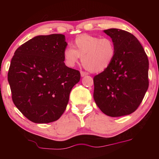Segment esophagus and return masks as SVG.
I'll list each match as a JSON object with an SVG mask.
<instances>
[{"instance_id":"1","label":"esophagus","mask_w":159,"mask_h":159,"mask_svg":"<svg viewBox=\"0 0 159 159\" xmlns=\"http://www.w3.org/2000/svg\"><path fill=\"white\" fill-rule=\"evenodd\" d=\"M87 75H88V73H87V72L80 71V76H81V77H83V76H87Z\"/></svg>"}]
</instances>
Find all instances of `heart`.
Returning <instances> with one entry per match:
<instances>
[{"label":"heart","instance_id":"heart-1","mask_svg":"<svg viewBox=\"0 0 159 159\" xmlns=\"http://www.w3.org/2000/svg\"><path fill=\"white\" fill-rule=\"evenodd\" d=\"M63 55L68 66H74L80 57L86 69L98 73L105 70L114 61L116 47L114 41L109 37L99 38L83 34L75 39L72 48L64 50Z\"/></svg>","mask_w":159,"mask_h":159}]
</instances>
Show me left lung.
<instances>
[{"mask_svg": "<svg viewBox=\"0 0 159 159\" xmlns=\"http://www.w3.org/2000/svg\"><path fill=\"white\" fill-rule=\"evenodd\" d=\"M114 41L116 55L109 67L93 79V98L109 116L119 117L138 109L149 87V60L137 38L118 29L104 30Z\"/></svg>", "mask_w": 159, "mask_h": 159, "instance_id": "8db88e82", "label": "left lung"}]
</instances>
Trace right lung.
Masks as SVG:
<instances>
[{
	"label": "right lung",
	"mask_w": 159,
	"mask_h": 159,
	"mask_svg": "<svg viewBox=\"0 0 159 159\" xmlns=\"http://www.w3.org/2000/svg\"><path fill=\"white\" fill-rule=\"evenodd\" d=\"M66 46L64 35L51 34L35 36L15 52L7 74L12 101L32 122L58 120L79 82L80 72L64 62Z\"/></svg>",
	"instance_id": "obj_1"
}]
</instances>
